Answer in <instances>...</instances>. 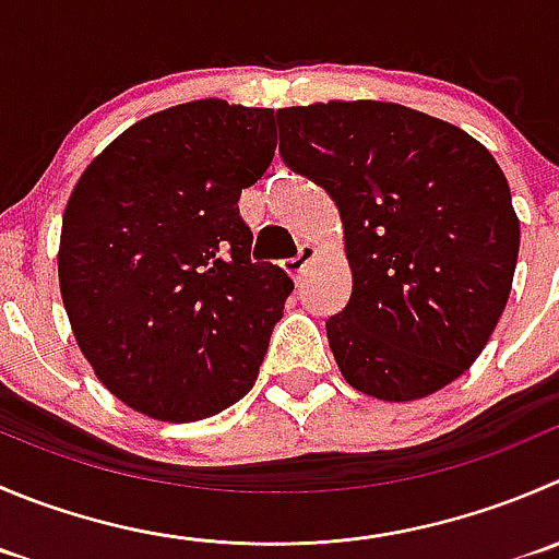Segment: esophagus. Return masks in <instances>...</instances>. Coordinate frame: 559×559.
<instances>
[{
	"label": "esophagus",
	"mask_w": 559,
	"mask_h": 559,
	"mask_svg": "<svg viewBox=\"0 0 559 559\" xmlns=\"http://www.w3.org/2000/svg\"><path fill=\"white\" fill-rule=\"evenodd\" d=\"M313 257H317V248L308 246V242H306V246H300V251H297V257L284 259V262H281V264H284V270L292 275V278H300V275L306 273L308 264L313 262Z\"/></svg>",
	"instance_id": "34e87169"
}]
</instances>
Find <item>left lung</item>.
Returning <instances> with one entry per match:
<instances>
[{
  "mask_svg": "<svg viewBox=\"0 0 559 559\" xmlns=\"http://www.w3.org/2000/svg\"><path fill=\"white\" fill-rule=\"evenodd\" d=\"M281 158L344 221L349 302L328 341L352 388L424 399L484 352L511 295L519 218L489 150L456 124L382 100L278 111Z\"/></svg>",
  "mask_w": 559,
  "mask_h": 559,
  "instance_id": "obj_1",
  "label": "left lung"
}]
</instances>
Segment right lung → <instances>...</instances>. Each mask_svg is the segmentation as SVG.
<instances>
[{
	"label": "right lung",
	"mask_w": 559,
	"mask_h": 559,
	"mask_svg": "<svg viewBox=\"0 0 559 559\" xmlns=\"http://www.w3.org/2000/svg\"><path fill=\"white\" fill-rule=\"evenodd\" d=\"M275 155L270 108L193 100L117 135L75 182L59 289L73 335L117 399L202 420L253 388L295 284L251 262L240 193Z\"/></svg>",
	"instance_id": "1"
}]
</instances>
